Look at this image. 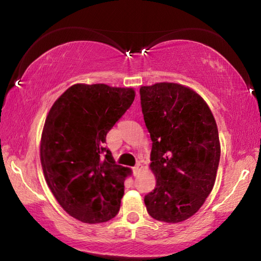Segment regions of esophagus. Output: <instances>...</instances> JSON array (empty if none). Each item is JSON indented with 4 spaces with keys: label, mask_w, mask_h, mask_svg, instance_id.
Masks as SVG:
<instances>
[{
    "label": "esophagus",
    "mask_w": 261,
    "mask_h": 261,
    "mask_svg": "<svg viewBox=\"0 0 261 261\" xmlns=\"http://www.w3.org/2000/svg\"><path fill=\"white\" fill-rule=\"evenodd\" d=\"M141 168H143V166L140 165V163H137V165L132 168V171H134V175H137L139 174V171L141 170Z\"/></svg>",
    "instance_id": "34e87169"
}]
</instances>
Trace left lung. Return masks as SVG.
I'll return each mask as SVG.
<instances>
[{"instance_id":"obj_1","label":"left lung","mask_w":261,"mask_h":261,"mask_svg":"<svg viewBox=\"0 0 261 261\" xmlns=\"http://www.w3.org/2000/svg\"><path fill=\"white\" fill-rule=\"evenodd\" d=\"M139 93L156 178L145 205L153 219L182 222L197 213L214 187L221 154L218 126L201 96L179 84L141 86Z\"/></svg>"}]
</instances>
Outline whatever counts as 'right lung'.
Wrapping results in <instances>:
<instances>
[{"mask_svg": "<svg viewBox=\"0 0 261 261\" xmlns=\"http://www.w3.org/2000/svg\"><path fill=\"white\" fill-rule=\"evenodd\" d=\"M134 100L132 88L76 84L48 113L40 145L43 174L59 204L82 222H107L120 211L130 169L115 163L105 143Z\"/></svg>", "mask_w": 261, "mask_h": 261, "instance_id": "1", "label": "right lung"}]
</instances>
